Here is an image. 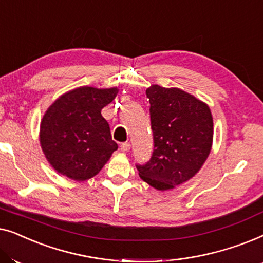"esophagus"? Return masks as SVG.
Wrapping results in <instances>:
<instances>
[{
    "instance_id": "obj_1",
    "label": "esophagus",
    "mask_w": 263,
    "mask_h": 263,
    "mask_svg": "<svg viewBox=\"0 0 263 263\" xmlns=\"http://www.w3.org/2000/svg\"><path fill=\"white\" fill-rule=\"evenodd\" d=\"M130 149V143L129 142H123L121 145V151L122 152H128V151Z\"/></svg>"
}]
</instances>
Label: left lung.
Segmentation results:
<instances>
[{
  "label": "left lung",
  "mask_w": 263,
  "mask_h": 263,
  "mask_svg": "<svg viewBox=\"0 0 263 263\" xmlns=\"http://www.w3.org/2000/svg\"><path fill=\"white\" fill-rule=\"evenodd\" d=\"M149 100L154 149L149 161L136 164L141 179L158 190L182 184L200 170L213 141L210 107L179 88L153 85Z\"/></svg>",
  "instance_id": "8db88e82"
}]
</instances>
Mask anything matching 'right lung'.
I'll return each mask as SVG.
<instances>
[{"mask_svg":"<svg viewBox=\"0 0 263 263\" xmlns=\"http://www.w3.org/2000/svg\"><path fill=\"white\" fill-rule=\"evenodd\" d=\"M118 89L79 87L60 97L41 123V145L57 172L74 181H86L102 170L118 148L100 111Z\"/></svg>","mask_w":263,"mask_h":263,"instance_id":"obj_1","label":"right lung"}]
</instances>
